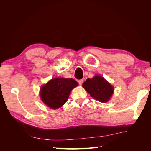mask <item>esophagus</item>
<instances>
[{
	"instance_id": "34e87169",
	"label": "esophagus",
	"mask_w": 151,
	"mask_h": 151,
	"mask_svg": "<svg viewBox=\"0 0 151 151\" xmlns=\"http://www.w3.org/2000/svg\"><path fill=\"white\" fill-rule=\"evenodd\" d=\"M83 82H84V81H83V79H80V80H79V81H78L79 84V85H82V84H83Z\"/></svg>"
}]
</instances>
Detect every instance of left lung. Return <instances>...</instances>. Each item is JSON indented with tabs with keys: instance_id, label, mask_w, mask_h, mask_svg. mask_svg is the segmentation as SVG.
<instances>
[{
	"instance_id": "left-lung-1",
	"label": "left lung",
	"mask_w": 151,
	"mask_h": 151,
	"mask_svg": "<svg viewBox=\"0 0 151 151\" xmlns=\"http://www.w3.org/2000/svg\"><path fill=\"white\" fill-rule=\"evenodd\" d=\"M83 87L91 97L101 103H106L113 93V87L101 76H95L88 79L83 84Z\"/></svg>"
}]
</instances>
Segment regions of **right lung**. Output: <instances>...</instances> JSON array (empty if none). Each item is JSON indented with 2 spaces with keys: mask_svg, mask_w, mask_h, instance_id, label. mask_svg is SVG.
<instances>
[{
  "mask_svg": "<svg viewBox=\"0 0 151 151\" xmlns=\"http://www.w3.org/2000/svg\"><path fill=\"white\" fill-rule=\"evenodd\" d=\"M77 86V82L73 79H52L41 88V99L50 108L57 109L67 102L71 91Z\"/></svg>",
  "mask_w": 151,
  "mask_h": 151,
  "instance_id": "add662e5",
  "label": "right lung"
}]
</instances>
